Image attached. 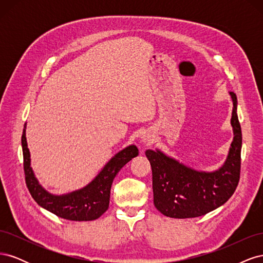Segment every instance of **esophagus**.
I'll list each match as a JSON object with an SVG mask.
<instances>
[{"mask_svg":"<svg viewBox=\"0 0 263 263\" xmlns=\"http://www.w3.org/2000/svg\"><path fill=\"white\" fill-rule=\"evenodd\" d=\"M155 137H154V135H151L150 133H144L142 134V136H141V138H140V141L142 142V144L144 145H150V144H153L154 142V139Z\"/></svg>","mask_w":263,"mask_h":263,"instance_id":"1","label":"esophagus"}]
</instances>
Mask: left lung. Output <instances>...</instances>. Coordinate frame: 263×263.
I'll return each instance as SVG.
<instances>
[{
	"label": "left lung",
	"instance_id": "1",
	"mask_svg": "<svg viewBox=\"0 0 263 263\" xmlns=\"http://www.w3.org/2000/svg\"><path fill=\"white\" fill-rule=\"evenodd\" d=\"M233 99L232 126L234 140L221 168L213 172L191 169L160 150H147L153 170L154 204L164 216L193 218L203 216L222 204L235 192L240 179L242 135L237 115V97Z\"/></svg>",
	"mask_w": 263,
	"mask_h": 263
}]
</instances>
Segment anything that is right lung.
<instances>
[{"label": "right lung", "instance_id": "right-lung-1", "mask_svg": "<svg viewBox=\"0 0 263 263\" xmlns=\"http://www.w3.org/2000/svg\"><path fill=\"white\" fill-rule=\"evenodd\" d=\"M25 128L26 127H24L22 135L24 172L27 189L37 204L58 217L68 220H94L104 214L109 205L113 180L127 162L138 156L137 147L132 145L119 151L106 163L98 177L83 189L65 195H53L39 184L30 168V154L27 148Z\"/></svg>", "mask_w": 263, "mask_h": 263}]
</instances>
